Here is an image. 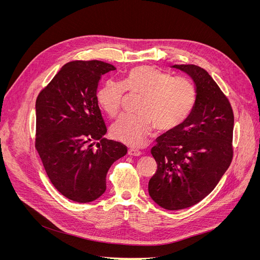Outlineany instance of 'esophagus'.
Listing matches in <instances>:
<instances>
[{
	"label": "esophagus",
	"mask_w": 260,
	"mask_h": 260,
	"mask_svg": "<svg viewBox=\"0 0 260 260\" xmlns=\"http://www.w3.org/2000/svg\"><path fill=\"white\" fill-rule=\"evenodd\" d=\"M128 155L134 156V157H138V156H141V152L137 148H129L128 149Z\"/></svg>",
	"instance_id": "esophagus-1"
}]
</instances>
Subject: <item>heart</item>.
<instances>
[{
    "instance_id": "1",
    "label": "heart",
    "mask_w": 260,
    "mask_h": 260,
    "mask_svg": "<svg viewBox=\"0 0 260 260\" xmlns=\"http://www.w3.org/2000/svg\"><path fill=\"white\" fill-rule=\"evenodd\" d=\"M142 95L138 113L123 115L111 126L113 138L128 146H141L153 126L168 133L179 128L192 113L196 90L186 81H174L155 67L142 65L128 73L124 83L109 80L98 91V102L103 111L115 117L124 105L126 90Z\"/></svg>"
}]
</instances>
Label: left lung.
<instances>
[{
    "label": "left lung",
    "instance_id": "8db88e82",
    "mask_svg": "<svg viewBox=\"0 0 260 260\" xmlns=\"http://www.w3.org/2000/svg\"><path fill=\"white\" fill-rule=\"evenodd\" d=\"M196 86V102L183 124L157 138L152 155L157 171L148 194L159 207L177 211L194 206L219 182L233 158L234 115L231 104L207 71L173 65Z\"/></svg>",
    "mask_w": 260,
    "mask_h": 260
}]
</instances>
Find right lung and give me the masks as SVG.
I'll use <instances>...</instances> for the list:
<instances>
[{
  "mask_svg": "<svg viewBox=\"0 0 260 260\" xmlns=\"http://www.w3.org/2000/svg\"><path fill=\"white\" fill-rule=\"evenodd\" d=\"M115 70L97 60L70 62L36 101V148L50 182L76 202L102 196L109 168L127 153L125 145L103 138L107 129L97 88L101 77Z\"/></svg>",
  "mask_w": 260,
  "mask_h": 260,
  "instance_id": "add662e5",
  "label": "right lung"
}]
</instances>
